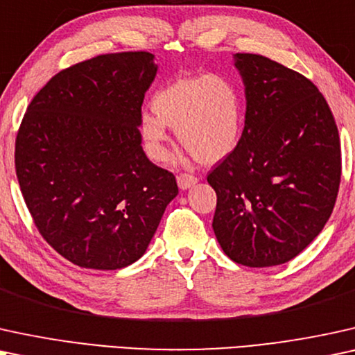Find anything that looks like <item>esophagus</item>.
Here are the masks:
<instances>
[{
	"instance_id": "obj_1",
	"label": "esophagus",
	"mask_w": 355,
	"mask_h": 355,
	"mask_svg": "<svg viewBox=\"0 0 355 355\" xmlns=\"http://www.w3.org/2000/svg\"><path fill=\"white\" fill-rule=\"evenodd\" d=\"M177 182H178V187H180L182 190H188V188L196 185L198 178L195 177V175H190V173H180L177 177Z\"/></svg>"
}]
</instances>
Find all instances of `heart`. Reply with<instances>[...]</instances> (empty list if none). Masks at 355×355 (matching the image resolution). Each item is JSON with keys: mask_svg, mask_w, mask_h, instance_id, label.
Here are the masks:
<instances>
[{"mask_svg": "<svg viewBox=\"0 0 355 355\" xmlns=\"http://www.w3.org/2000/svg\"><path fill=\"white\" fill-rule=\"evenodd\" d=\"M153 112L143 113L139 135L154 162L168 157V128L198 160L214 164L239 148L245 128V102L240 87L225 76L182 78L159 89Z\"/></svg>", "mask_w": 355, "mask_h": 355, "instance_id": "b5f03b06", "label": "heart"}]
</instances>
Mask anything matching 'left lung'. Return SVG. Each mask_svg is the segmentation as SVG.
<instances>
[{
  "instance_id": "8db88e82",
  "label": "left lung",
  "mask_w": 355,
  "mask_h": 355,
  "mask_svg": "<svg viewBox=\"0 0 355 355\" xmlns=\"http://www.w3.org/2000/svg\"><path fill=\"white\" fill-rule=\"evenodd\" d=\"M247 112L239 148L207 175L216 239L232 261L268 268L313 242L338 198L341 144L324 97L305 76L235 53Z\"/></svg>"
}]
</instances>
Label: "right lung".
Wrapping results in <instances>:
<instances>
[{"instance_id":"add662e5","label":"right lung","mask_w":355,"mask_h":355,"mask_svg":"<svg viewBox=\"0 0 355 355\" xmlns=\"http://www.w3.org/2000/svg\"><path fill=\"white\" fill-rule=\"evenodd\" d=\"M157 74L148 51L98 55L55 74L16 138V175L37 229L81 268L120 269L148 250L178 195L146 157L139 120Z\"/></svg>"}]
</instances>
